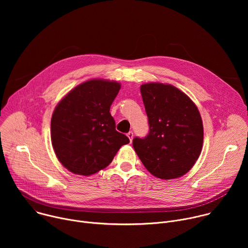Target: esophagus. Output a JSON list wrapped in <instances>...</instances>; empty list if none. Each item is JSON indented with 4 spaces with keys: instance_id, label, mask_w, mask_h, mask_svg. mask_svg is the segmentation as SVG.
Instances as JSON below:
<instances>
[{
    "instance_id": "obj_1",
    "label": "esophagus",
    "mask_w": 248,
    "mask_h": 248,
    "mask_svg": "<svg viewBox=\"0 0 248 248\" xmlns=\"http://www.w3.org/2000/svg\"><path fill=\"white\" fill-rule=\"evenodd\" d=\"M127 137L129 138V141L131 142V141H132V138H133V132H132V131H129V132L127 133Z\"/></svg>"
}]
</instances>
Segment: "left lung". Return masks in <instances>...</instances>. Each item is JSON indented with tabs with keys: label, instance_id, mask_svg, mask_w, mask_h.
I'll return each mask as SVG.
<instances>
[{
	"label": "left lung",
	"instance_id": "1",
	"mask_svg": "<svg viewBox=\"0 0 248 248\" xmlns=\"http://www.w3.org/2000/svg\"><path fill=\"white\" fill-rule=\"evenodd\" d=\"M149 132L134 137L133 148L144 167L163 180L186 173L198 159L203 124L196 105L183 91L164 83L140 87Z\"/></svg>",
	"mask_w": 248,
	"mask_h": 248
}]
</instances>
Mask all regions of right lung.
I'll list each match as a JSON object with an SVG mask.
<instances>
[{
	"instance_id": "1",
	"label": "right lung",
	"mask_w": 248,
	"mask_h": 248,
	"mask_svg": "<svg viewBox=\"0 0 248 248\" xmlns=\"http://www.w3.org/2000/svg\"><path fill=\"white\" fill-rule=\"evenodd\" d=\"M120 89L116 81L91 79L68 92L57 105L51 120L52 145L68 170L93 174L129 143L126 135L116 130L110 113Z\"/></svg>"
}]
</instances>
